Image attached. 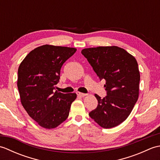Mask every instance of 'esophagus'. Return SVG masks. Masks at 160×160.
<instances>
[{
	"mask_svg": "<svg viewBox=\"0 0 160 160\" xmlns=\"http://www.w3.org/2000/svg\"><path fill=\"white\" fill-rule=\"evenodd\" d=\"M76 93L78 96H80V97H84L87 95L86 93H80V92H77Z\"/></svg>",
	"mask_w": 160,
	"mask_h": 160,
	"instance_id": "obj_1",
	"label": "esophagus"
}]
</instances>
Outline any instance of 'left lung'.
I'll use <instances>...</instances> for the list:
<instances>
[{"mask_svg":"<svg viewBox=\"0 0 160 160\" xmlns=\"http://www.w3.org/2000/svg\"><path fill=\"white\" fill-rule=\"evenodd\" d=\"M100 80L104 79L107 96L96 94L98 104L89 116L100 127L110 128L127 119L138 101L140 76L136 59L116 46L82 50Z\"/></svg>","mask_w":160,"mask_h":160,"instance_id":"left-lung-1","label":"left lung"}]
</instances>
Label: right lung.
I'll return each instance as SVG.
<instances>
[{"label": "right lung", "mask_w": 160, "mask_h": 160, "mask_svg": "<svg viewBox=\"0 0 160 160\" xmlns=\"http://www.w3.org/2000/svg\"><path fill=\"white\" fill-rule=\"evenodd\" d=\"M76 52L71 47L42 45L29 52L20 64L17 86L20 101L40 127L56 128L69 116L76 94L54 90L62 64Z\"/></svg>", "instance_id": "obj_1"}]
</instances>
